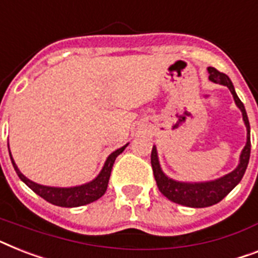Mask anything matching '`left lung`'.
<instances>
[{"label":"left lung","instance_id":"left-lung-1","mask_svg":"<svg viewBox=\"0 0 258 258\" xmlns=\"http://www.w3.org/2000/svg\"><path fill=\"white\" fill-rule=\"evenodd\" d=\"M208 71L211 81L215 82V83L227 86L228 89L231 90L234 102H236V104L242 112V118H244L245 125H246V130H248V140H246V144H245L244 150L241 152L240 164H238L237 168L232 171L231 173L225 175V176L220 177L215 181H208V183H179V181H175L172 179H168L160 169L156 148H152L151 165H152V171H154V176L155 180H156V184H158L159 190L164 195L165 198L169 199L171 202L180 205H185V207H190V208H204V207H209V205L217 204L219 202H221L241 181L245 171H246V167H248L249 156H250V125H249L248 115H246V111H245L244 103L240 100V98L234 91L233 85H232L231 79L228 78V75H225L224 73H220L215 68H208Z\"/></svg>","mask_w":258,"mask_h":258}]
</instances>
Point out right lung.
<instances>
[{
	"label": "right lung",
	"instance_id": "right-lung-1",
	"mask_svg": "<svg viewBox=\"0 0 258 258\" xmlns=\"http://www.w3.org/2000/svg\"><path fill=\"white\" fill-rule=\"evenodd\" d=\"M127 146V144H125ZM124 147L119 148V150L114 151L112 154L110 155L104 163L103 169L100 171V173L98 175L95 180L90 181L87 184H83V185H79V187H73V188H55V187H46V185H39V184L31 181L27 177H25L22 173L20 172V169L14 163L12 155H10V159H12V163H13V167L16 169L17 175L20 177L27 187L33 189L37 195H39L42 199H45L46 202L51 203L54 205H58V207H66V208H73V207H81V205L90 204V203L96 202L98 199H100L104 195L106 189H107L108 180H110L111 169H112V165H114L115 159L118 155H120L124 151Z\"/></svg>",
	"mask_w": 258,
	"mask_h": 258
}]
</instances>
